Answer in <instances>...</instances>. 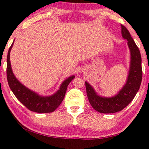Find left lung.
<instances>
[{
	"label": "left lung",
	"instance_id": "obj_1",
	"mask_svg": "<svg viewBox=\"0 0 149 149\" xmlns=\"http://www.w3.org/2000/svg\"><path fill=\"white\" fill-rule=\"evenodd\" d=\"M121 33L127 40L130 51V65L126 84L116 95L111 97L100 96L87 81L85 82L89 102L94 109L102 113H111L121 111L130 104L139 91L142 79L141 57L140 52L130 33L121 25Z\"/></svg>",
	"mask_w": 149,
	"mask_h": 149
}]
</instances>
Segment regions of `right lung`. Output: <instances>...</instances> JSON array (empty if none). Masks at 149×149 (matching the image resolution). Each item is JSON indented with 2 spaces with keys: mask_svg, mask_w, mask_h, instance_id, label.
<instances>
[{
  "mask_svg": "<svg viewBox=\"0 0 149 149\" xmlns=\"http://www.w3.org/2000/svg\"><path fill=\"white\" fill-rule=\"evenodd\" d=\"M13 43L9 49L7 56V79L10 89L16 97L31 111L38 113L53 112L63 100L68 86L74 78V76L72 75L66 79L61 85L59 90L54 95L47 97L39 95L21 84L12 72L10 61V54Z\"/></svg>",
  "mask_w": 149,
  "mask_h": 149,
  "instance_id": "1",
  "label": "right lung"
}]
</instances>
